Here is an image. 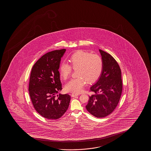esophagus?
<instances>
[{
  "label": "esophagus",
  "mask_w": 151,
  "mask_h": 151,
  "mask_svg": "<svg viewBox=\"0 0 151 151\" xmlns=\"http://www.w3.org/2000/svg\"><path fill=\"white\" fill-rule=\"evenodd\" d=\"M78 94H75V93H72V94H71V96L72 97H75V96H77Z\"/></svg>",
  "instance_id": "esophagus-1"
}]
</instances>
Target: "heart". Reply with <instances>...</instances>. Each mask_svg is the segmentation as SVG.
I'll use <instances>...</instances> for the list:
<instances>
[{
	"label": "heart",
	"instance_id": "b5f03b06",
	"mask_svg": "<svg viewBox=\"0 0 151 151\" xmlns=\"http://www.w3.org/2000/svg\"><path fill=\"white\" fill-rule=\"evenodd\" d=\"M70 65L77 70L79 78L72 79L65 86V90L68 92L78 94L82 91L86 83V80L89 83L97 81L103 69V62L100 56L91 54L89 52L78 50L74 52L70 59ZM72 68L65 63H62L59 68L60 77L65 80L70 76Z\"/></svg>",
	"mask_w": 151,
	"mask_h": 151
}]
</instances>
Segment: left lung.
<instances>
[{"instance_id": "obj_1", "label": "left lung", "mask_w": 151, "mask_h": 151, "mask_svg": "<svg viewBox=\"0 0 151 151\" xmlns=\"http://www.w3.org/2000/svg\"><path fill=\"white\" fill-rule=\"evenodd\" d=\"M103 69L99 79L90 87L96 93L89 96L86 108L96 118H104L114 111L120 101L122 91L121 71L117 62L110 54L99 50Z\"/></svg>"}]
</instances>
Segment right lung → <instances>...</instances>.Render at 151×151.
I'll use <instances>...</instances> for the list:
<instances>
[{
    "label": "right lung",
    "mask_w": 151,
    "mask_h": 151,
    "mask_svg": "<svg viewBox=\"0 0 151 151\" xmlns=\"http://www.w3.org/2000/svg\"><path fill=\"white\" fill-rule=\"evenodd\" d=\"M65 49L56 50L42 56L31 70L29 92L35 110L45 118L56 120L66 111L70 97L58 92L62 90L60 79L61 60Z\"/></svg>",
    "instance_id": "obj_1"
}]
</instances>
